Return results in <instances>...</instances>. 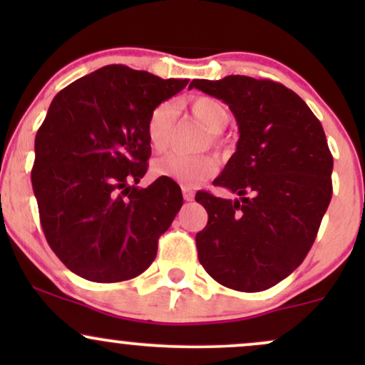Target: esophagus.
Returning a JSON list of instances; mask_svg holds the SVG:
<instances>
[{"label":"esophagus","mask_w":365,"mask_h":365,"mask_svg":"<svg viewBox=\"0 0 365 365\" xmlns=\"http://www.w3.org/2000/svg\"><path fill=\"white\" fill-rule=\"evenodd\" d=\"M182 194H183V199H185L187 202L194 200V190H192L190 187H182Z\"/></svg>","instance_id":"34e87169"}]
</instances>
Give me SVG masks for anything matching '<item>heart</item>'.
I'll return each instance as SVG.
<instances>
[{"instance_id": "1", "label": "heart", "mask_w": 365, "mask_h": 365, "mask_svg": "<svg viewBox=\"0 0 365 365\" xmlns=\"http://www.w3.org/2000/svg\"><path fill=\"white\" fill-rule=\"evenodd\" d=\"M190 111L200 123L211 132V140L216 142V133H220L228 123V111L217 99L209 96H195L188 101ZM177 106L175 103L165 101L158 104L148 120V139L154 150H163L168 145L171 125H173ZM217 168L216 159L209 154L187 156V154L170 153L158 158L153 163V173L159 178H168L182 185H197L215 175Z\"/></svg>"}]
</instances>
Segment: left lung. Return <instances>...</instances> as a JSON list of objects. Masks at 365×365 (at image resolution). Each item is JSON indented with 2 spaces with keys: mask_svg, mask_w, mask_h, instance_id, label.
<instances>
[{
  "mask_svg": "<svg viewBox=\"0 0 365 365\" xmlns=\"http://www.w3.org/2000/svg\"><path fill=\"white\" fill-rule=\"evenodd\" d=\"M190 87L226 103L240 139L212 185L240 199L197 192L207 225L195 235L211 278L238 292L274 287L302 264L329 206L333 156L321 121L283 83L228 75Z\"/></svg>",
  "mask_w": 365,
  "mask_h": 365,
  "instance_id": "8db88e82",
  "label": "left lung"
}]
</instances>
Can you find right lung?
<instances>
[{
	"label": "right lung",
	"mask_w": 365,
	"mask_h": 365,
	"mask_svg": "<svg viewBox=\"0 0 365 365\" xmlns=\"http://www.w3.org/2000/svg\"><path fill=\"white\" fill-rule=\"evenodd\" d=\"M188 83L108 65L54 96L37 130L32 188L53 252L98 283L132 279L183 204L173 180L137 183L148 171V120Z\"/></svg>",
	"instance_id": "1"
}]
</instances>
